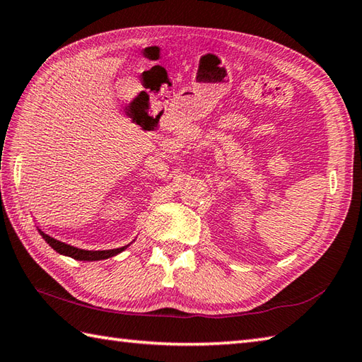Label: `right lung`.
I'll use <instances>...</instances> for the list:
<instances>
[{
  "mask_svg": "<svg viewBox=\"0 0 362 362\" xmlns=\"http://www.w3.org/2000/svg\"><path fill=\"white\" fill-rule=\"evenodd\" d=\"M39 233L42 235V238L45 240V242L53 247L56 252L62 254V256H69L72 259L76 260H103V259H110L112 256H116V254L122 252L124 250H127V246L122 247H117V250H105V251H88V250H80V247H75L72 245H67V243H62L59 240H56L53 237L47 235L44 230L37 229Z\"/></svg>",
  "mask_w": 362,
  "mask_h": 362,
  "instance_id": "right-lung-1",
  "label": "right lung"
}]
</instances>
